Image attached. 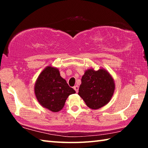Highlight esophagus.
I'll return each instance as SVG.
<instances>
[{"label":"esophagus","mask_w":148,"mask_h":148,"mask_svg":"<svg viewBox=\"0 0 148 148\" xmlns=\"http://www.w3.org/2000/svg\"><path fill=\"white\" fill-rule=\"evenodd\" d=\"M74 89L75 90V91H76V92H78V89H79V87H78V86H75L74 87Z\"/></svg>","instance_id":"esophagus-1"}]
</instances>
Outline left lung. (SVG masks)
<instances>
[{
    "label": "left lung",
    "mask_w": 148,
    "mask_h": 148,
    "mask_svg": "<svg viewBox=\"0 0 148 148\" xmlns=\"http://www.w3.org/2000/svg\"><path fill=\"white\" fill-rule=\"evenodd\" d=\"M115 91L114 79L104 69H89L82 77L78 95L92 110L99 109L111 100Z\"/></svg>",
    "instance_id": "1"
}]
</instances>
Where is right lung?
Wrapping results in <instances>:
<instances>
[{
	"label": "right lung",
	"instance_id": "obj_1",
	"mask_svg": "<svg viewBox=\"0 0 148 148\" xmlns=\"http://www.w3.org/2000/svg\"><path fill=\"white\" fill-rule=\"evenodd\" d=\"M75 92L61 76L59 69L51 65L41 72L35 82L37 101L42 107L53 112L61 110L69 95Z\"/></svg>",
	"mask_w": 148,
	"mask_h": 148
}]
</instances>
